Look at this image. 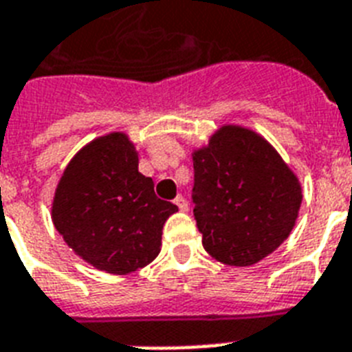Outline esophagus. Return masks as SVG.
<instances>
[{
	"label": "esophagus",
	"instance_id": "34e87169",
	"mask_svg": "<svg viewBox=\"0 0 352 352\" xmlns=\"http://www.w3.org/2000/svg\"><path fill=\"white\" fill-rule=\"evenodd\" d=\"M173 203H175L177 206H179V210H181V212H188V201L184 197H182V195H177Z\"/></svg>",
	"mask_w": 352,
	"mask_h": 352
}]
</instances>
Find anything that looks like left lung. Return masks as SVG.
<instances>
[{
    "label": "left lung",
    "instance_id": "left-lung-1",
    "mask_svg": "<svg viewBox=\"0 0 352 352\" xmlns=\"http://www.w3.org/2000/svg\"><path fill=\"white\" fill-rule=\"evenodd\" d=\"M193 215L210 256L250 267L290 235L301 186L279 153L257 133L223 126L193 151Z\"/></svg>",
    "mask_w": 352,
    "mask_h": 352
}]
</instances>
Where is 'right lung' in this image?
<instances>
[{"mask_svg":"<svg viewBox=\"0 0 352 352\" xmlns=\"http://www.w3.org/2000/svg\"><path fill=\"white\" fill-rule=\"evenodd\" d=\"M173 203L155 195L138 171L126 133H109L80 149L58 182L52 223L84 261L107 274L135 272L159 256Z\"/></svg>","mask_w":352,"mask_h":352,"instance_id":"obj_1","label":"right lung"}]
</instances>
